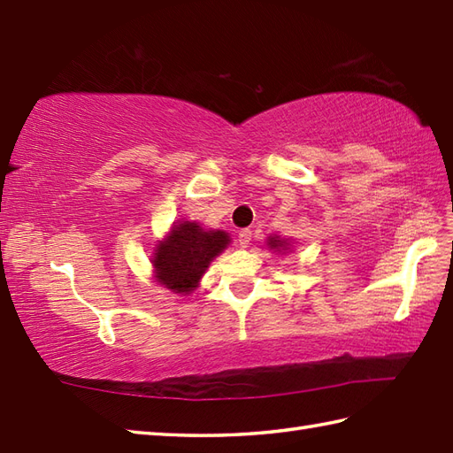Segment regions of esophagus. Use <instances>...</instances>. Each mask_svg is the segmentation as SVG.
<instances>
[{
	"label": "esophagus",
	"instance_id": "obj_1",
	"mask_svg": "<svg viewBox=\"0 0 453 453\" xmlns=\"http://www.w3.org/2000/svg\"><path fill=\"white\" fill-rule=\"evenodd\" d=\"M251 242H253V232H251V229H242V232H239V237H237L239 247L247 249L249 245H251Z\"/></svg>",
	"mask_w": 453,
	"mask_h": 453
}]
</instances>
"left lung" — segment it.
<instances>
[{
  "mask_svg": "<svg viewBox=\"0 0 453 453\" xmlns=\"http://www.w3.org/2000/svg\"><path fill=\"white\" fill-rule=\"evenodd\" d=\"M266 247L271 249V251H274V253H280V255L292 253V245H290V242H288L286 237H280V235H268V237H266Z\"/></svg>",
  "mask_w": 453,
  "mask_h": 453,
  "instance_id": "1",
  "label": "left lung"
}]
</instances>
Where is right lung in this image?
<instances>
[{
    "label": "right lung",
    "mask_w": 453,
    "mask_h": 453,
    "mask_svg": "<svg viewBox=\"0 0 453 453\" xmlns=\"http://www.w3.org/2000/svg\"><path fill=\"white\" fill-rule=\"evenodd\" d=\"M229 243L232 237L221 229H206L198 221H175L153 247V280L173 294L188 296L200 286L210 263Z\"/></svg>",
    "instance_id": "obj_1"
}]
</instances>
